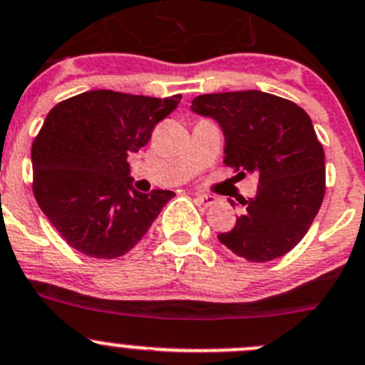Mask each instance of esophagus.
<instances>
[{"label": "esophagus", "instance_id": "esophagus-1", "mask_svg": "<svg viewBox=\"0 0 365 365\" xmlns=\"http://www.w3.org/2000/svg\"><path fill=\"white\" fill-rule=\"evenodd\" d=\"M195 199H197V202L202 204V206H213V204H217V197H213V195H204V193H197Z\"/></svg>", "mask_w": 365, "mask_h": 365}]
</instances>
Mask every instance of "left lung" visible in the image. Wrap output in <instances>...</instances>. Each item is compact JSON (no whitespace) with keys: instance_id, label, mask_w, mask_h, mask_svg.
Returning a JSON list of instances; mask_svg holds the SVG:
<instances>
[{"instance_id":"left-lung-1","label":"left lung","mask_w":365,"mask_h":365,"mask_svg":"<svg viewBox=\"0 0 365 365\" xmlns=\"http://www.w3.org/2000/svg\"><path fill=\"white\" fill-rule=\"evenodd\" d=\"M192 110L220 125L225 165L259 177L256 197L242 200L244 211L231 231L218 235L220 244L255 263L292 251L326 190L324 150L310 116L297 103L263 91L200 95Z\"/></svg>"}]
</instances>
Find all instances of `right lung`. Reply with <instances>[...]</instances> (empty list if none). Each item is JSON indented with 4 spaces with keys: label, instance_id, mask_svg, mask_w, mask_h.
<instances>
[{
    "label": "right lung",
    "instance_id": "obj_1",
    "mask_svg": "<svg viewBox=\"0 0 365 365\" xmlns=\"http://www.w3.org/2000/svg\"><path fill=\"white\" fill-rule=\"evenodd\" d=\"M180 95L98 89L57 103L32 145L34 195L61 237L91 258L127 255L175 193L138 192L127 158L148 143Z\"/></svg>",
    "mask_w": 365,
    "mask_h": 365
}]
</instances>
